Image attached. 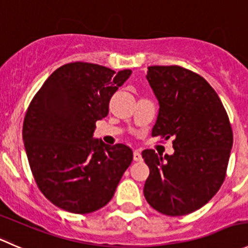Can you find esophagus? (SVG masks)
<instances>
[{
  "instance_id": "34e87169",
  "label": "esophagus",
  "mask_w": 248,
  "mask_h": 248,
  "mask_svg": "<svg viewBox=\"0 0 248 248\" xmlns=\"http://www.w3.org/2000/svg\"><path fill=\"white\" fill-rule=\"evenodd\" d=\"M134 160L135 161H141L142 160V155L140 153V151H135L134 152Z\"/></svg>"
}]
</instances>
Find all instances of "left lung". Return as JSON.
I'll use <instances>...</instances> for the list:
<instances>
[{"label": "left lung", "instance_id": "8db88e82", "mask_svg": "<svg viewBox=\"0 0 248 248\" xmlns=\"http://www.w3.org/2000/svg\"><path fill=\"white\" fill-rule=\"evenodd\" d=\"M147 79L158 99L152 136L173 137L172 155L144 149L149 168L143 194L154 210L185 216L207 204L227 175L232 130L213 88L181 66H149Z\"/></svg>", "mask_w": 248, "mask_h": 248}]
</instances>
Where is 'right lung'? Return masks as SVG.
Returning <instances> with one entry per match:
<instances>
[{"instance_id": "add662e5", "label": "right lung", "mask_w": 248, "mask_h": 248, "mask_svg": "<svg viewBox=\"0 0 248 248\" xmlns=\"http://www.w3.org/2000/svg\"><path fill=\"white\" fill-rule=\"evenodd\" d=\"M131 75L96 63L70 62L54 71L31 100L23 140L37 187L55 206L94 212L108 204L132 161L125 144L93 139L109 100Z\"/></svg>"}]
</instances>
